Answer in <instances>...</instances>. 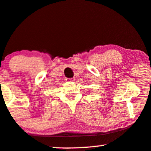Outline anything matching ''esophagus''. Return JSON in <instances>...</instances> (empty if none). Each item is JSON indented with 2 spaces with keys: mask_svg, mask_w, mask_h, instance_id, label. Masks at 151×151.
<instances>
[{
  "mask_svg": "<svg viewBox=\"0 0 151 151\" xmlns=\"http://www.w3.org/2000/svg\"><path fill=\"white\" fill-rule=\"evenodd\" d=\"M65 81L66 82H73L75 81V78H66L65 79Z\"/></svg>",
  "mask_w": 151,
  "mask_h": 151,
  "instance_id": "34e87169",
  "label": "esophagus"
}]
</instances>
